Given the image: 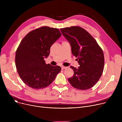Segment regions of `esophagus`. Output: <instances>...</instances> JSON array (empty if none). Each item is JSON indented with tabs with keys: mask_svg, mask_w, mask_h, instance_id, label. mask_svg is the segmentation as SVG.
Listing matches in <instances>:
<instances>
[{
	"mask_svg": "<svg viewBox=\"0 0 122 122\" xmlns=\"http://www.w3.org/2000/svg\"><path fill=\"white\" fill-rule=\"evenodd\" d=\"M67 67H65V66H62L61 67V69H62V70H64V69H66Z\"/></svg>",
	"mask_w": 122,
	"mask_h": 122,
	"instance_id": "34e87169",
	"label": "esophagus"
}]
</instances>
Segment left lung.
<instances>
[{"label": "left lung", "instance_id": "1", "mask_svg": "<svg viewBox=\"0 0 122 122\" xmlns=\"http://www.w3.org/2000/svg\"><path fill=\"white\" fill-rule=\"evenodd\" d=\"M62 35L70 43L72 53L77 58L80 66H73L74 74L68 79L74 87L86 90L93 87L102 74L104 65L103 51L94 38L84 29L72 26L60 29Z\"/></svg>", "mask_w": 122, "mask_h": 122}]
</instances>
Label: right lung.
I'll return each instance as SVG.
<instances>
[{
    "label": "right lung",
    "instance_id": "right-lung-1",
    "mask_svg": "<svg viewBox=\"0 0 122 122\" xmlns=\"http://www.w3.org/2000/svg\"><path fill=\"white\" fill-rule=\"evenodd\" d=\"M61 36L58 29L44 26L30 31L21 41L16 52L15 64L20 78L28 86L46 87L61 71L60 66L46 64L44 60Z\"/></svg>",
    "mask_w": 122,
    "mask_h": 122
}]
</instances>
